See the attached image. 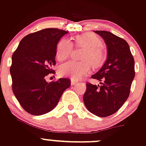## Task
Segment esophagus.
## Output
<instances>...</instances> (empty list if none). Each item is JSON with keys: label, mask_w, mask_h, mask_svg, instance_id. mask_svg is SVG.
Masks as SVG:
<instances>
[{"label": "esophagus", "mask_w": 146, "mask_h": 146, "mask_svg": "<svg viewBox=\"0 0 146 146\" xmlns=\"http://www.w3.org/2000/svg\"><path fill=\"white\" fill-rule=\"evenodd\" d=\"M78 85V82L74 79L71 80V85Z\"/></svg>", "instance_id": "34e87169"}]
</instances>
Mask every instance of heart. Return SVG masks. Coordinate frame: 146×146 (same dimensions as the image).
<instances>
[{
  "instance_id": "1",
  "label": "heart",
  "mask_w": 146,
  "mask_h": 146,
  "mask_svg": "<svg viewBox=\"0 0 146 146\" xmlns=\"http://www.w3.org/2000/svg\"><path fill=\"white\" fill-rule=\"evenodd\" d=\"M74 44L83 49L81 62L66 63L61 66L59 69L61 76L71 78L72 79L79 80L89 74L93 66H100L105 59V51L102 47L101 38L93 33H86L76 36ZM72 43L66 38H62L58 42L56 48V58L58 61L62 62L68 59L71 53Z\"/></svg>"
}]
</instances>
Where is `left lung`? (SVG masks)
Listing matches in <instances>:
<instances>
[{
	"mask_svg": "<svg viewBox=\"0 0 146 146\" xmlns=\"http://www.w3.org/2000/svg\"><path fill=\"white\" fill-rule=\"evenodd\" d=\"M95 33L104 40L107 59L92 76L93 79L102 81L101 85L87 82L83 101L89 111L105 117L116 113L128 99L135 76L134 59L125 40L106 31Z\"/></svg>",
	"mask_w": 146,
	"mask_h": 146,
	"instance_id": "8db88e82",
	"label": "left lung"
}]
</instances>
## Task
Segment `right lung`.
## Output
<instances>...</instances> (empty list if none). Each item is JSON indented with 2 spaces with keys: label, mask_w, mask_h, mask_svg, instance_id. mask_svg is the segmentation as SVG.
<instances>
[{
  "label": "right lung",
  "mask_w": 146,
  "mask_h": 146,
  "mask_svg": "<svg viewBox=\"0 0 146 146\" xmlns=\"http://www.w3.org/2000/svg\"><path fill=\"white\" fill-rule=\"evenodd\" d=\"M68 31L45 29L26 36L12 56L10 74L12 91L23 108L33 115H41L56 107L63 92L70 86L67 78L47 82L54 73L58 42Z\"/></svg>",
  "instance_id": "obj_1"
}]
</instances>
